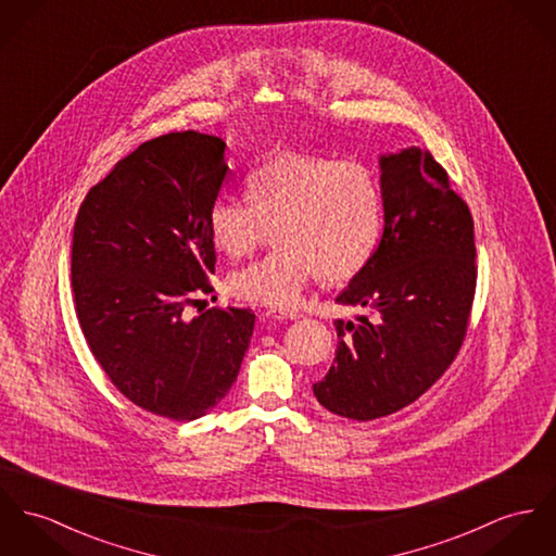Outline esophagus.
I'll return each mask as SVG.
<instances>
[{
	"label": "esophagus",
	"instance_id": "esophagus-1",
	"mask_svg": "<svg viewBox=\"0 0 556 556\" xmlns=\"http://www.w3.org/2000/svg\"><path fill=\"white\" fill-rule=\"evenodd\" d=\"M268 315L273 319H279V321H283V319H300L302 317V313H299V311H286V308H270Z\"/></svg>",
	"mask_w": 556,
	"mask_h": 556
}]
</instances>
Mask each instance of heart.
<instances>
[{"label": "heart", "mask_w": 556, "mask_h": 556, "mask_svg": "<svg viewBox=\"0 0 556 556\" xmlns=\"http://www.w3.org/2000/svg\"><path fill=\"white\" fill-rule=\"evenodd\" d=\"M248 200L219 197L207 228L215 250L252 254L270 237L281 248L235 270L237 299L294 308L315 273L328 283L353 279L372 260L383 232V194L375 172L359 161L286 152L250 173Z\"/></svg>", "instance_id": "heart-1"}]
</instances>
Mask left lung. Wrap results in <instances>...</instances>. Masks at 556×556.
<instances>
[{
  "label": "left lung",
  "mask_w": 556,
  "mask_h": 556,
  "mask_svg": "<svg viewBox=\"0 0 556 556\" xmlns=\"http://www.w3.org/2000/svg\"><path fill=\"white\" fill-rule=\"evenodd\" d=\"M379 248L337 296L370 311L337 319V357L313 384L334 415L372 421L413 404L459 353L476 292L473 219L428 150L383 154Z\"/></svg>",
  "instance_id": "8db88e82"
}]
</instances>
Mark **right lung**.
Instances as JSON below:
<instances>
[{"label":"right lung","mask_w":556,"mask_h":556,"mask_svg":"<svg viewBox=\"0 0 556 556\" xmlns=\"http://www.w3.org/2000/svg\"><path fill=\"white\" fill-rule=\"evenodd\" d=\"M226 143L197 130L141 143L86 194L74 224L72 290L88 349L139 408L194 421L237 381L256 315L210 308V207L226 179Z\"/></svg>","instance_id":"obj_1"}]
</instances>
